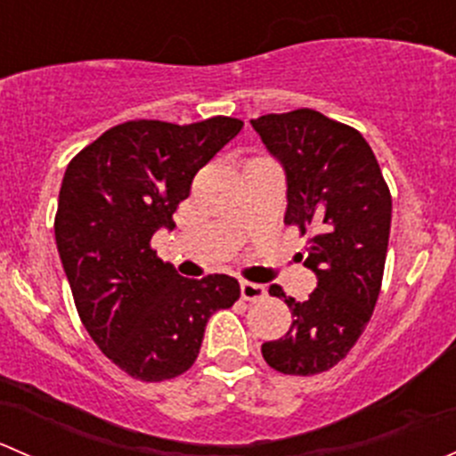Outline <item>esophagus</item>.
Masks as SVG:
<instances>
[{
  "label": "esophagus",
  "mask_w": 456,
  "mask_h": 456,
  "mask_svg": "<svg viewBox=\"0 0 456 456\" xmlns=\"http://www.w3.org/2000/svg\"><path fill=\"white\" fill-rule=\"evenodd\" d=\"M240 296H242V300L256 302V300H262V297L266 296V289L262 287V284L249 282V280H242V282H240Z\"/></svg>",
  "instance_id": "obj_1"
}]
</instances>
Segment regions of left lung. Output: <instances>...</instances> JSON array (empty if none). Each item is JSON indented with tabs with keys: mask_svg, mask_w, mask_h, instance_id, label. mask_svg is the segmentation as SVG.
I'll use <instances>...</instances> for the list:
<instances>
[{
	"mask_svg": "<svg viewBox=\"0 0 456 456\" xmlns=\"http://www.w3.org/2000/svg\"><path fill=\"white\" fill-rule=\"evenodd\" d=\"M287 172L284 224L309 236L305 266L317 275L306 302H287L291 329L262 344L266 364L284 375H317L348 355L377 305L388 251L393 199L364 136L315 110L251 121Z\"/></svg>",
	"mask_w": 456,
	"mask_h": 456,
	"instance_id": "8db88e82",
	"label": "left lung"
}]
</instances>
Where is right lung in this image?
<instances>
[{
    "label": "right lung",
    "mask_w": 456,
    "mask_h": 456,
    "mask_svg": "<svg viewBox=\"0 0 456 456\" xmlns=\"http://www.w3.org/2000/svg\"><path fill=\"white\" fill-rule=\"evenodd\" d=\"M240 130L232 117L190 126L139 118L110 127L68 163L54 216L59 257L86 330L132 379L190 370L207 320L240 297L232 275L187 280L150 245L174 227L196 172Z\"/></svg>",
    "instance_id": "add662e5"
}]
</instances>
